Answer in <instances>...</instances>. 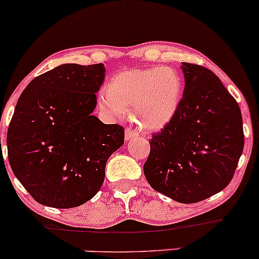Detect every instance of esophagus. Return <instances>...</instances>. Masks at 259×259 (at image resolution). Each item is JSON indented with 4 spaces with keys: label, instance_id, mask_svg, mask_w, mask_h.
Instances as JSON below:
<instances>
[{
    "label": "esophagus",
    "instance_id": "esophagus-1",
    "mask_svg": "<svg viewBox=\"0 0 259 259\" xmlns=\"http://www.w3.org/2000/svg\"><path fill=\"white\" fill-rule=\"evenodd\" d=\"M136 135H138V134H136V132H134V130H132V129H126L125 130V140H126V141H129V140L134 139Z\"/></svg>",
    "mask_w": 259,
    "mask_h": 259
}]
</instances>
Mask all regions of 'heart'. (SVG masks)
Returning <instances> with one entry per match:
<instances>
[{
  "label": "heart",
  "instance_id": "1",
  "mask_svg": "<svg viewBox=\"0 0 259 259\" xmlns=\"http://www.w3.org/2000/svg\"><path fill=\"white\" fill-rule=\"evenodd\" d=\"M183 79L171 67L135 68L115 74L100 91V109L119 117L133 106V119L144 129L159 132L173 120L183 100Z\"/></svg>",
  "mask_w": 259,
  "mask_h": 259
}]
</instances>
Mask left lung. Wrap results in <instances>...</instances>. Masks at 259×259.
Here are the masks:
<instances>
[{
  "label": "left lung",
  "instance_id": "1",
  "mask_svg": "<svg viewBox=\"0 0 259 259\" xmlns=\"http://www.w3.org/2000/svg\"><path fill=\"white\" fill-rule=\"evenodd\" d=\"M185 88L179 111L150 142L144 174L152 189L180 203L224 190L243 150L240 107L207 68L181 63Z\"/></svg>",
  "mask_w": 259,
  "mask_h": 259
}]
</instances>
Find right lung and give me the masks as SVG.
<instances>
[{
  "mask_svg": "<svg viewBox=\"0 0 259 259\" xmlns=\"http://www.w3.org/2000/svg\"><path fill=\"white\" fill-rule=\"evenodd\" d=\"M103 63H65L31 80L7 133L12 170L38 203L73 208L91 200L124 129L92 115L105 81Z\"/></svg>",
  "mask_w": 259,
  "mask_h": 259,
  "instance_id": "1",
  "label": "right lung"
}]
</instances>
